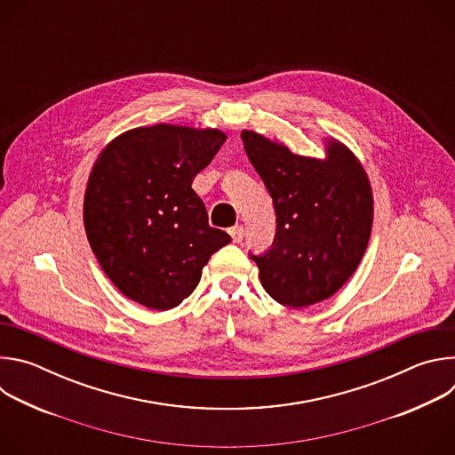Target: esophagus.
Instances as JSON below:
<instances>
[{
  "mask_svg": "<svg viewBox=\"0 0 455 455\" xmlns=\"http://www.w3.org/2000/svg\"><path fill=\"white\" fill-rule=\"evenodd\" d=\"M230 235H232V241H234V243H241L243 237H244V228H243L241 225H237V227L230 228Z\"/></svg>",
  "mask_w": 455,
  "mask_h": 455,
  "instance_id": "esophagus-1",
  "label": "esophagus"
}]
</instances>
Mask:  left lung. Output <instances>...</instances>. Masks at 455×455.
<instances>
[{
    "mask_svg": "<svg viewBox=\"0 0 455 455\" xmlns=\"http://www.w3.org/2000/svg\"><path fill=\"white\" fill-rule=\"evenodd\" d=\"M241 139L275 207L270 250L250 253L263 288L290 307L330 299L355 274L371 237L372 192L362 164L337 140L316 160L255 132Z\"/></svg>",
    "mask_w": 455,
    "mask_h": 455,
    "instance_id": "1",
    "label": "left lung"
}]
</instances>
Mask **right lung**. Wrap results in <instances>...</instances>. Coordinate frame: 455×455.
<instances>
[{
	"mask_svg": "<svg viewBox=\"0 0 455 455\" xmlns=\"http://www.w3.org/2000/svg\"><path fill=\"white\" fill-rule=\"evenodd\" d=\"M220 129L156 124L125 132L97 158L86 194L84 228L99 265L132 300L176 307L230 235L209 225L192 190L223 142Z\"/></svg>",
	"mask_w": 455,
	"mask_h": 455,
	"instance_id": "add662e5",
	"label": "right lung"
}]
</instances>
